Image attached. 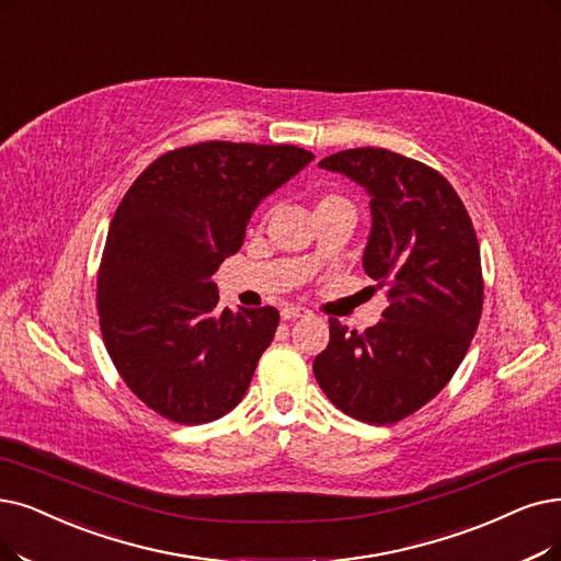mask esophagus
I'll return each instance as SVG.
<instances>
[{
	"label": "esophagus",
	"instance_id": "esophagus-1",
	"mask_svg": "<svg viewBox=\"0 0 561 561\" xmlns=\"http://www.w3.org/2000/svg\"><path fill=\"white\" fill-rule=\"evenodd\" d=\"M306 316H310V312L306 310V308H301V306H285L283 310H280V318L283 320H299V318H306Z\"/></svg>",
	"mask_w": 561,
	"mask_h": 561
}]
</instances>
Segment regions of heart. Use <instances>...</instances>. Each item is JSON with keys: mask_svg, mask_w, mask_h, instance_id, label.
Segmentation results:
<instances>
[{"mask_svg": "<svg viewBox=\"0 0 561 561\" xmlns=\"http://www.w3.org/2000/svg\"><path fill=\"white\" fill-rule=\"evenodd\" d=\"M339 199H343V197H339V195H324L322 199H320V205H329V203H339ZM318 205V207H320Z\"/></svg>", "mask_w": 561, "mask_h": 561, "instance_id": "obj_1", "label": "heart"}]
</instances>
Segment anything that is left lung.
<instances>
[{
    "instance_id": "left-lung-1",
    "label": "left lung",
    "mask_w": 561,
    "mask_h": 561,
    "mask_svg": "<svg viewBox=\"0 0 561 561\" xmlns=\"http://www.w3.org/2000/svg\"><path fill=\"white\" fill-rule=\"evenodd\" d=\"M320 168L370 195L364 268L387 287L389 306L366 331L331 318L312 373L341 412L396 423L446 387L474 339L483 308L479 239L454 186L425 163L358 147L327 156Z\"/></svg>"
}]
</instances>
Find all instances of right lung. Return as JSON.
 I'll use <instances>...</instances> for the list:
<instances>
[{
  "label": "right lung",
  "instance_id": "1",
  "mask_svg": "<svg viewBox=\"0 0 561 561\" xmlns=\"http://www.w3.org/2000/svg\"><path fill=\"white\" fill-rule=\"evenodd\" d=\"M316 156L295 145L199 142L159 156L110 222L96 280L103 343L126 387L174 423L234 410L278 310L218 308L211 276L262 199Z\"/></svg>",
  "mask_w": 561,
  "mask_h": 561
}]
</instances>
